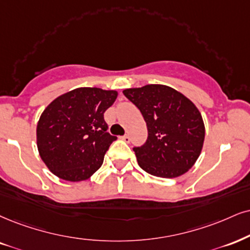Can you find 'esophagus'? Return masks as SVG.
Wrapping results in <instances>:
<instances>
[{"instance_id":"1","label":"esophagus","mask_w":250,"mask_h":250,"mask_svg":"<svg viewBox=\"0 0 250 250\" xmlns=\"http://www.w3.org/2000/svg\"><path fill=\"white\" fill-rule=\"evenodd\" d=\"M120 139L124 140L125 143H130V141H131V139H130V135H128V134L123 135V137H120Z\"/></svg>"}]
</instances>
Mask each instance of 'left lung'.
Wrapping results in <instances>:
<instances>
[{
    "label": "left lung",
    "mask_w": 250,
    "mask_h": 250,
    "mask_svg": "<svg viewBox=\"0 0 250 250\" xmlns=\"http://www.w3.org/2000/svg\"><path fill=\"white\" fill-rule=\"evenodd\" d=\"M123 92L140 110L148 130L146 143L133 148L140 168L163 178L186 174L198 159L205 138L204 122L195 104L162 84Z\"/></svg>",
    "instance_id": "8db88e82"
}]
</instances>
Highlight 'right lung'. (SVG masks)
Returning <instances> with one entry per match:
<instances>
[{
    "mask_svg": "<svg viewBox=\"0 0 250 250\" xmlns=\"http://www.w3.org/2000/svg\"><path fill=\"white\" fill-rule=\"evenodd\" d=\"M117 95L115 90L78 88L55 98L44 110L37 125V146L55 176L80 182L100 169L117 139L104 120Z\"/></svg>",
    "mask_w": 250,
    "mask_h": 250,
    "instance_id": "obj_1",
    "label": "right lung"
}]
</instances>
